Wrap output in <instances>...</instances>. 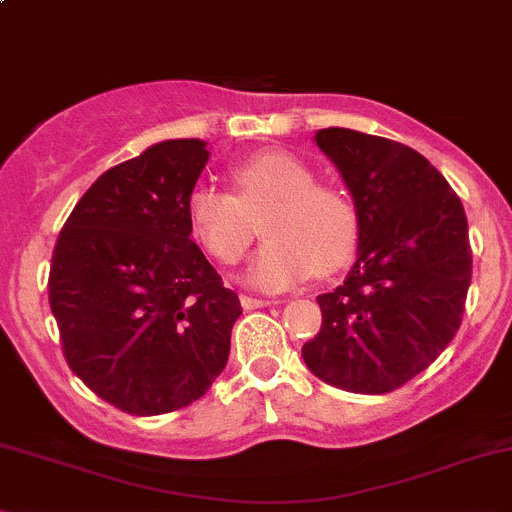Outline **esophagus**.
<instances>
[{
    "mask_svg": "<svg viewBox=\"0 0 512 512\" xmlns=\"http://www.w3.org/2000/svg\"><path fill=\"white\" fill-rule=\"evenodd\" d=\"M241 305H244V310H256V308H266V305H271V300L266 298H254V295H241Z\"/></svg>",
    "mask_w": 512,
    "mask_h": 512,
    "instance_id": "esophagus-1",
    "label": "esophagus"
}]
</instances>
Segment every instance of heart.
Listing matches in <instances>:
<instances>
[{"label":"heart","instance_id":"heart-1","mask_svg":"<svg viewBox=\"0 0 512 512\" xmlns=\"http://www.w3.org/2000/svg\"><path fill=\"white\" fill-rule=\"evenodd\" d=\"M236 194L197 184L187 197L192 236L209 256L234 263L263 226L266 244L244 271L261 291H283L318 271H340L357 249V214L350 199L315 184L305 162L286 152H258L231 167Z\"/></svg>","mask_w":512,"mask_h":512}]
</instances>
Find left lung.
Listing matches in <instances>:
<instances>
[{"mask_svg": "<svg viewBox=\"0 0 512 512\" xmlns=\"http://www.w3.org/2000/svg\"><path fill=\"white\" fill-rule=\"evenodd\" d=\"M357 214V254L342 286L318 295L308 370L355 394H384L424 372L456 335L471 286L463 204L424 155L347 128L315 133Z\"/></svg>", "mask_w": 512, "mask_h": 512, "instance_id": "obj_1", "label": "left lung"}]
</instances>
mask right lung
I'll use <instances>...</instances> for the list:
<instances>
[{
  "label": "right lung",
  "mask_w": 512,
  "mask_h": 512,
  "mask_svg": "<svg viewBox=\"0 0 512 512\" xmlns=\"http://www.w3.org/2000/svg\"><path fill=\"white\" fill-rule=\"evenodd\" d=\"M207 142L162 140L91 184L63 224L49 303L68 367L128 414L204 397L229 360L239 295L192 241Z\"/></svg>",
  "instance_id": "obj_1"
}]
</instances>
